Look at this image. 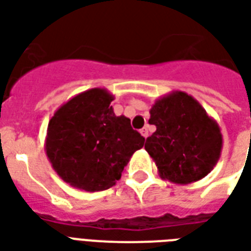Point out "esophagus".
Here are the masks:
<instances>
[{
	"instance_id": "34e87169",
	"label": "esophagus",
	"mask_w": 251,
	"mask_h": 251,
	"mask_svg": "<svg viewBox=\"0 0 251 251\" xmlns=\"http://www.w3.org/2000/svg\"><path fill=\"white\" fill-rule=\"evenodd\" d=\"M141 134H142V137H145V138H148V135H149V129L145 126V127H142L141 129Z\"/></svg>"
}]
</instances>
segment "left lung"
Segmentation results:
<instances>
[{
  "mask_svg": "<svg viewBox=\"0 0 251 251\" xmlns=\"http://www.w3.org/2000/svg\"><path fill=\"white\" fill-rule=\"evenodd\" d=\"M149 124L157 130L146 138L145 149L162 179L187 185L214 169L222 151V134L196 98L178 90L158 98L150 109Z\"/></svg>",
  "mask_w": 251,
  "mask_h": 251,
  "instance_id": "1",
  "label": "left lung"
}]
</instances>
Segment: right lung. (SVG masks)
Wrapping results in <instances>:
<instances>
[{
  "instance_id": "obj_1",
  "label": "right lung",
  "mask_w": 251,
  "mask_h": 251,
  "mask_svg": "<svg viewBox=\"0 0 251 251\" xmlns=\"http://www.w3.org/2000/svg\"><path fill=\"white\" fill-rule=\"evenodd\" d=\"M113 100L106 89H89L65 102L50 118L46 155L70 186L85 192L106 190L144 146L145 138L133 130L130 120L114 114Z\"/></svg>"
}]
</instances>
